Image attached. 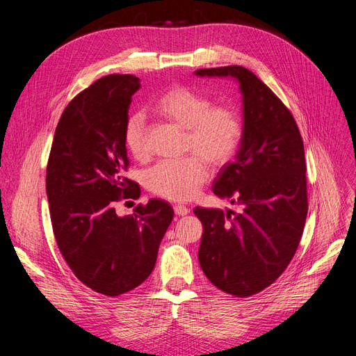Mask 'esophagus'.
Here are the masks:
<instances>
[{
    "label": "esophagus",
    "mask_w": 356,
    "mask_h": 356,
    "mask_svg": "<svg viewBox=\"0 0 356 356\" xmlns=\"http://www.w3.org/2000/svg\"><path fill=\"white\" fill-rule=\"evenodd\" d=\"M189 212H191V209L186 208L184 204H176L175 207V213L177 216H186V215H189Z\"/></svg>",
    "instance_id": "obj_1"
}]
</instances>
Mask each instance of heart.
<instances>
[{"label":"heart","instance_id":"obj_1","mask_svg":"<svg viewBox=\"0 0 356 356\" xmlns=\"http://www.w3.org/2000/svg\"><path fill=\"white\" fill-rule=\"evenodd\" d=\"M153 109L165 122L186 131L181 161H161L145 173V188L164 199L189 200L208 180L209 168L228 163L242 140V121L238 111L228 105H212L203 93L173 86L156 99ZM125 147L138 161L149 156L148 129L141 114H133L124 129Z\"/></svg>","mask_w":356,"mask_h":356}]
</instances>
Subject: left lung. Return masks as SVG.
Segmentation results:
<instances>
[{"mask_svg": "<svg viewBox=\"0 0 356 356\" xmlns=\"http://www.w3.org/2000/svg\"><path fill=\"white\" fill-rule=\"evenodd\" d=\"M203 78L239 83L242 140L223 164L213 193L241 212L195 208L203 225L200 267L209 282L236 297L263 291L284 273L302 239L307 216L305 145L286 105L242 66L199 69Z\"/></svg>", "mask_w": 356, "mask_h": 356, "instance_id": "8db88e82", "label": "left lung"}]
</instances>
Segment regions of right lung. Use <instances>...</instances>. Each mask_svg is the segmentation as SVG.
<instances>
[{"mask_svg":"<svg viewBox=\"0 0 356 356\" xmlns=\"http://www.w3.org/2000/svg\"><path fill=\"white\" fill-rule=\"evenodd\" d=\"M141 88L133 74H108L74 97L56 127L46 193L58 247L81 282L115 297L152 274L173 208L149 199L133 215L118 216L115 202L138 199L124 176V143L131 97Z\"/></svg>","mask_w":356,"mask_h":356,"instance_id":"add662e5","label":"right lung"}]
</instances>
